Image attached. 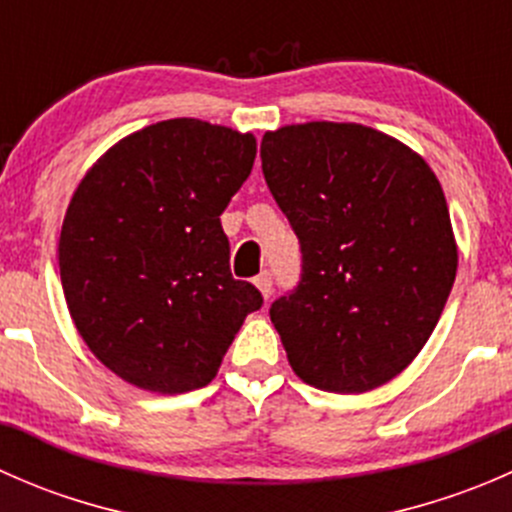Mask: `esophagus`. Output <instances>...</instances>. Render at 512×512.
I'll use <instances>...</instances> for the list:
<instances>
[{
    "label": "esophagus",
    "instance_id": "obj_1",
    "mask_svg": "<svg viewBox=\"0 0 512 512\" xmlns=\"http://www.w3.org/2000/svg\"><path fill=\"white\" fill-rule=\"evenodd\" d=\"M255 285L262 292V297H265V299L272 297V275H270V272H262V275H257Z\"/></svg>",
    "mask_w": 512,
    "mask_h": 512
}]
</instances>
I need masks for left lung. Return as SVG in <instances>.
Returning a JSON list of instances; mask_svg holds the SVG:
<instances>
[{
  "label": "left lung",
  "mask_w": 512,
  "mask_h": 512,
  "mask_svg": "<svg viewBox=\"0 0 512 512\" xmlns=\"http://www.w3.org/2000/svg\"><path fill=\"white\" fill-rule=\"evenodd\" d=\"M262 173L302 250V275L270 307L294 374L361 394L406 369L438 324L458 250L426 160L359 123L265 133Z\"/></svg>",
  "instance_id": "obj_1"
}]
</instances>
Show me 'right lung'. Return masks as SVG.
Returning a JSON list of instances; mask_svg holds the SVG:
<instances>
[{"mask_svg":"<svg viewBox=\"0 0 512 512\" xmlns=\"http://www.w3.org/2000/svg\"><path fill=\"white\" fill-rule=\"evenodd\" d=\"M252 133L170 118L123 138L86 173L61 225L76 329L138 389L210 384L260 289L230 272L220 215L255 163Z\"/></svg>","mask_w":512,"mask_h":512,"instance_id":"obj_1","label":"right lung"}]
</instances>
